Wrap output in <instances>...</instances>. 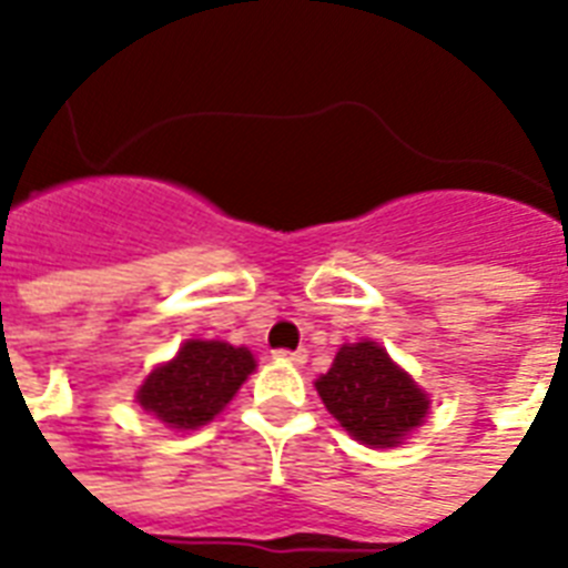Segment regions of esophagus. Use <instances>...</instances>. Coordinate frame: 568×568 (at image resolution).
Masks as SVG:
<instances>
[{"label":"esophagus","mask_w":568,"mask_h":568,"mask_svg":"<svg viewBox=\"0 0 568 568\" xmlns=\"http://www.w3.org/2000/svg\"><path fill=\"white\" fill-rule=\"evenodd\" d=\"M276 363H292V365H303L306 363V351H274Z\"/></svg>","instance_id":"34e87169"}]
</instances>
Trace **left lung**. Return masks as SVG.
<instances>
[{
	"instance_id": "1",
	"label": "left lung",
	"mask_w": 568,
	"mask_h": 568,
	"mask_svg": "<svg viewBox=\"0 0 568 568\" xmlns=\"http://www.w3.org/2000/svg\"><path fill=\"white\" fill-rule=\"evenodd\" d=\"M315 388L329 415L372 448L400 445L430 409L415 379L368 338L338 347L333 368L315 379Z\"/></svg>"
}]
</instances>
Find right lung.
I'll list each match as a JSON object with an SVG mask.
<instances>
[{"label": "right lung", "instance_id": "1", "mask_svg": "<svg viewBox=\"0 0 568 568\" xmlns=\"http://www.w3.org/2000/svg\"><path fill=\"white\" fill-rule=\"evenodd\" d=\"M253 368L247 347L189 338L171 363L150 372L135 397L173 430H196L230 404Z\"/></svg>", "mask_w": 568, "mask_h": 568}]
</instances>
